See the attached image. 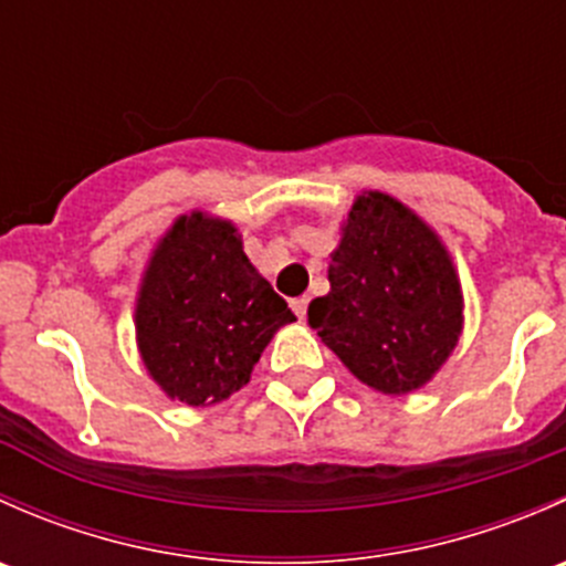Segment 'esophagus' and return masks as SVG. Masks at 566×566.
Returning a JSON list of instances; mask_svg holds the SVG:
<instances>
[{
  "mask_svg": "<svg viewBox=\"0 0 566 566\" xmlns=\"http://www.w3.org/2000/svg\"><path fill=\"white\" fill-rule=\"evenodd\" d=\"M306 310H310V298H295L293 301V312L298 315L301 319L306 317Z\"/></svg>",
  "mask_w": 566,
  "mask_h": 566,
  "instance_id": "1",
  "label": "esophagus"
}]
</instances>
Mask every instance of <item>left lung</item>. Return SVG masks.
<instances>
[{"instance_id": "obj_1", "label": "left lung", "mask_w": 566, "mask_h": 566, "mask_svg": "<svg viewBox=\"0 0 566 566\" xmlns=\"http://www.w3.org/2000/svg\"><path fill=\"white\" fill-rule=\"evenodd\" d=\"M331 293L310 304L317 336L361 384L424 386L458 345L462 293L436 232L397 199H356L328 265Z\"/></svg>"}]
</instances>
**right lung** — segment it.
Listing matches in <instances>:
<instances>
[{
  "mask_svg": "<svg viewBox=\"0 0 566 566\" xmlns=\"http://www.w3.org/2000/svg\"><path fill=\"white\" fill-rule=\"evenodd\" d=\"M287 301L256 273L230 221H175L142 282V361L172 399L213 405L249 384L271 336L293 323Z\"/></svg>",
  "mask_w": 566,
  "mask_h": 566,
  "instance_id": "right-lung-1",
  "label": "right lung"
}]
</instances>
